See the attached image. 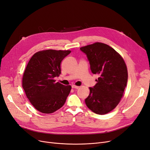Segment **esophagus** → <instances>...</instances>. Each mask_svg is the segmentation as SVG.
<instances>
[{"label":"esophagus","instance_id":"1","mask_svg":"<svg viewBox=\"0 0 150 150\" xmlns=\"http://www.w3.org/2000/svg\"><path fill=\"white\" fill-rule=\"evenodd\" d=\"M72 88L77 89L79 88V86H75V85H73V86H72Z\"/></svg>","mask_w":150,"mask_h":150}]
</instances>
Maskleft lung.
Instances as JSON below:
<instances>
[{
	"label": "left lung",
	"instance_id": "left-lung-1",
	"mask_svg": "<svg viewBox=\"0 0 150 150\" xmlns=\"http://www.w3.org/2000/svg\"><path fill=\"white\" fill-rule=\"evenodd\" d=\"M80 50L86 55L92 73L99 75L96 84L89 87L86 104L97 114H106L118 104L126 87L128 72L125 61L114 49L104 43H95Z\"/></svg>",
	"mask_w": 150,
	"mask_h": 150
}]
</instances>
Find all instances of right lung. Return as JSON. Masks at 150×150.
Returning a JSON list of instances; mask_svg holds the SVG:
<instances>
[{"label":"right lung","mask_w":150,"mask_h":150,"mask_svg":"<svg viewBox=\"0 0 150 150\" xmlns=\"http://www.w3.org/2000/svg\"><path fill=\"white\" fill-rule=\"evenodd\" d=\"M71 51L48 50L36 53L23 76L22 86L30 103L39 112L51 113L63 106L71 86L55 82L61 63Z\"/></svg>","instance_id":"1"}]
</instances>
